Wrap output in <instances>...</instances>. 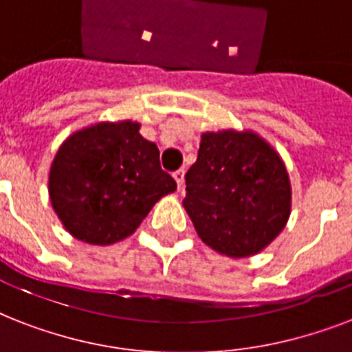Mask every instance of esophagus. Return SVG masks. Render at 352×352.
Wrapping results in <instances>:
<instances>
[{
    "mask_svg": "<svg viewBox=\"0 0 352 352\" xmlns=\"http://www.w3.org/2000/svg\"><path fill=\"white\" fill-rule=\"evenodd\" d=\"M173 179H175L177 182V188L182 190V184H184V170H177L175 173H173Z\"/></svg>",
    "mask_w": 352,
    "mask_h": 352,
    "instance_id": "1",
    "label": "esophagus"
}]
</instances>
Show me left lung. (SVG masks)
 Wrapping results in <instances>:
<instances>
[{
    "label": "left lung",
    "mask_w": 352,
    "mask_h": 352,
    "mask_svg": "<svg viewBox=\"0 0 352 352\" xmlns=\"http://www.w3.org/2000/svg\"><path fill=\"white\" fill-rule=\"evenodd\" d=\"M199 237L230 257L270 245L290 215L283 160L256 133H204L182 201Z\"/></svg>",
    "instance_id": "left-lung-1"
}]
</instances>
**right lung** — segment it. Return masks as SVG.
Wrapping results in <instances>:
<instances>
[{"label":"right lung","instance_id":"right-lung-1","mask_svg":"<svg viewBox=\"0 0 352 352\" xmlns=\"http://www.w3.org/2000/svg\"><path fill=\"white\" fill-rule=\"evenodd\" d=\"M137 122L96 124L74 133L58 149L49 195L63 226L80 241L111 245L137 230L177 182L160 168L159 148Z\"/></svg>","mask_w":352,"mask_h":352}]
</instances>
